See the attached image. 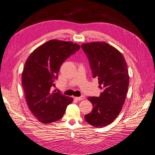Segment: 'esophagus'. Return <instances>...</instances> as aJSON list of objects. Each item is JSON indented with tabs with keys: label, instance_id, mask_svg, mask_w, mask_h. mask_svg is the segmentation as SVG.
I'll return each instance as SVG.
<instances>
[{
	"label": "esophagus",
	"instance_id": "obj_1",
	"mask_svg": "<svg viewBox=\"0 0 155 155\" xmlns=\"http://www.w3.org/2000/svg\"><path fill=\"white\" fill-rule=\"evenodd\" d=\"M74 98H75L76 100H77V101H82V100L84 99V96H81L79 97H74Z\"/></svg>",
	"mask_w": 155,
	"mask_h": 155
}]
</instances>
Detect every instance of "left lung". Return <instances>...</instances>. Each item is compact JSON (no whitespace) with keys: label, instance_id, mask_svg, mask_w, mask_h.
Instances as JSON below:
<instances>
[{"label":"left lung","instance_id":"obj_1","mask_svg":"<svg viewBox=\"0 0 155 155\" xmlns=\"http://www.w3.org/2000/svg\"><path fill=\"white\" fill-rule=\"evenodd\" d=\"M81 47L102 89L98 97L88 98L93 108L84 119L94 127H106L119 114L126 98L129 84L127 62L117 49L105 42L83 44Z\"/></svg>","mask_w":155,"mask_h":155}]
</instances>
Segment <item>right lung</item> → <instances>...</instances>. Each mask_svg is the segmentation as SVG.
<instances>
[{"instance_id":"obj_1","label":"right lung","mask_w":155,"mask_h":155,"mask_svg":"<svg viewBox=\"0 0 155 155\" xmlns=\"http://www.w3.org/2000/svg\"><path fill=\"white\" fill-rule=\"evenodd\" d=\"M79 49V45L72 42L51 40L35 49L26 61L22 85L29 108L41 123L60 119L73 101L59 91L51 93V88L62 64Z\"/></svg>"}]
</instances>
